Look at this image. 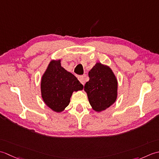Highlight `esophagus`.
I'll list each match as a JSON object with an SVG mask.
<instances>
[{
	"instance_id": "1",
	"label": "esophagus",
	"mask_w": 159,
	"mask_h": 159,
	"mask_svg": "<svg viewBox=\"0 0 159 159\" xmlns=\"http://www.w3.org/2000/svg\"><path fill=\"white\" fill-rule=\"evenodd\" d=\"M78 80L81 82V84H82L83 85H84V84H85V77H84V76H79Z\"/></svg>"
}]
</instances>
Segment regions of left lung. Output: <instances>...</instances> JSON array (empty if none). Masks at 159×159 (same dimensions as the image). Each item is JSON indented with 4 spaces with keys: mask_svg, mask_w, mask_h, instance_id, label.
Listing matches in <instances>:
<instances>
[{
    "mask_svg": "<svg viewBox=\"0 0 159 159\" xmlns=\"http://www.w3.org/2000/svg\"><path fill=\"white\" fill-rule=\"evenodd\" d=\"M89 81L84 86L93 109L101 112L109 108L117 98V80L111 68L98 62L89 73Z\"/></svg>",
    "mask_w": 159,
    "mask_h": 159,
    "instance_id": "1",
    "label": "left lung"
}]
</instances>
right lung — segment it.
<instances>
[{
    "mask_svg": "<svg viewBox=\"0 0 159 159\" xmlns=\"http://www.w3.org/2000/svg\"><path fill=\"white\" fill-rule=\"evenodd\" d=\"M41 95L48 108L60 112L69 104L74 91L84 86L77 77L61 66L60 60H52L42 77Z\"/></svg>",
    "mask_w": 159,
    "mask_h": 159,
    "instance_id": "right-lung-1",
    "label": "right lung"
}]
</instances>
